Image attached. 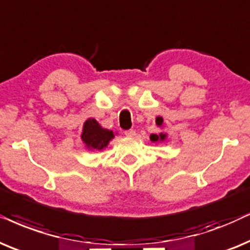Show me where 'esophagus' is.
<instances>
[{
	"mask_svg": "<svg viewBox=\"0 0 250 250\" xmlns=\"http://www.w3.org/2000/svg\"><path fill=\"white\" fill-rule=\"evenodd\" d=\"M125 135L128 136V137H134V136L136 135V131L134 130V129H129V130L125 131Z\"/></svg>",
	"mask_w": 250,
	"mask_h": 250,
	"instance_id": "esophagus-1",
	"label": "esophagus"
}]
</instances>
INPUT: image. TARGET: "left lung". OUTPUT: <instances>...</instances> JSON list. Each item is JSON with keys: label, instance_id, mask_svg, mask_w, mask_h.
<instances>
[{"label": "left lung", "instance_id": "left-lung-1", "mask_svg": "<svg viewBox=\"0 0 250 250\" xmlns=\"http://www.w3.org/2000/svg\"><path fill=\"white\" fill-rule=\"evenodd\" d=\"M162 122H164V120H162V118H158V119H156V125H161ZM165 138H166V135H165V134H160V135L152 134L151 136H149V139H151L152 142L165 141Z\"/></svg>", "mask_w": 250, "mask_h": 250}]
</instances>
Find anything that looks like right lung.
<instances>
[{
	"instance_id": "1",
	"label": "right lung",
	"mask_w": 250,
	"mask_h": 250,
	"mask_svg": "<svg viewBox=\"0 0 250 250\" xmlns=\"http://www.w3.org/2000/svg\"><path fill=\"white\" fill-rule=\"evenodd\" d=\"M114 137L113 132L102 128L95 119H89L84 122L82 132V141L89 148L103 149L107 146L109 141Z\"/></svg>"
}]
</instances>
